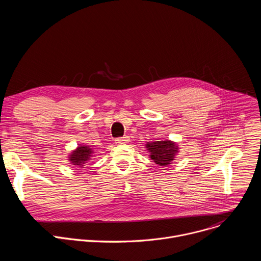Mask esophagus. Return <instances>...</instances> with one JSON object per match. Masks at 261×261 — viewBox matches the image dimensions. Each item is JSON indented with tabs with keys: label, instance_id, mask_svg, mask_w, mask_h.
I'll return each mask as SVG.
<instances>
[{
	"label": "esophagus",
	"instance_id": "obj_1",
	"mask_svg": "<svg viewBox=\"0 0 261 261\" xmlns=\"http://www.w3.org/2000/svg\"><path fill=\"white\" fill-rule=\"evenodd\" d=\"M129 141H130V139H129L128 136L120 137V138H117V139H116V143H117V144H125V143H128Z\"/></svg>",
	"mask_w": 261,
	"mask_h": 261
}]
</instances>
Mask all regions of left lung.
Masks as SVG:
<instances>
[{
    "instance_id": "obj_1",
    "label": "left lung",
    "mask_w": 261,
    "mask_h": 261,
    "mask_svg": "<svg viewBox=\"0 0 261 261\" xmlns=\"http://www.w3.org/2000/svg\"><path fill=\"white\" fill-rule=\"evenodd\" d=\"M145 148L150 153V158L160 166H167L175 160L178 153V145L171 140H159L147 142Z\"/></svg>"
}]
</instances>
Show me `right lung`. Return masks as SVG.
<instances>
[{
    "mask_svg": "<svg viewBox=\"0 0 261 261\" xmlns=\"http://www.w3.org/2000/svg\"><path fill=\"white\" fill-rule=\"evenodd\" d=\"M94 153L95 152L91 145L82 144L69 154L68 160L74 166L84 167L85 164H87L91 160Z\"/></svg>",
    "mask_w": 261,
    "mask_h": 261,
    "instance_id": "1",
    "label": "right lung"
}]
</instances>
